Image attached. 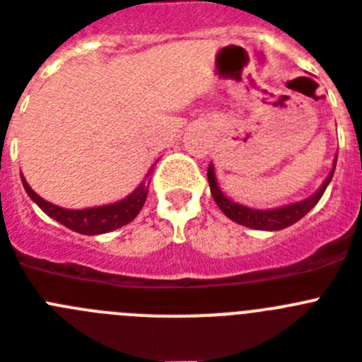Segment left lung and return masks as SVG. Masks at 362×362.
Masks as SVG:
<instances>
[{
  "mask_svg": "<svg viewBox=\"0 0 362 362\" xmlns=\"http://www.w3.org/2000/svg\"><path fill=\"white\" fill-rule=\"evenodd\" d=\"M335 165L337 160L333 162V169H331L329 176L324 180V184H322L320 189H318L315 195L302 200V202H296V204H289L276 209H252L247 208V206L233 202V200H230L228 197H224L223 191L218 189L217 180H215L214 165L208 167V182L209 189H211V195H214V200L217 202L218 208L223 209V214L226 215L228 218H232V221L243 224V226L256 228V230H284V228L291 226V224H294L296 221H300L303 215L309 214V211L317 206V202L322 199L324 191H326L327 184H329L331 178H333Z\"/></svg>",
  "mask_w": 362,
  "mask_h": 362,
  "instance_id": "left-lung-1",
  "label": "left lung"
}]
</instances>
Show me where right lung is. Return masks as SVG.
Returning <instances> with one entry per match:
<instances>
[{
  "mask_svg": "<svg viewBox=\"0 0 362 362\" xmlns=\"http://www.w3.org/2000/svg\"><path fill=\"white\" fill-rule=\"evenodd\" d=\"M21 182H23L27 195L40 206L44 214H47L54 221H59L60 224H64V226L73 230V232L84 233V235H97V233L112 232L115 228L129 224L139 214V209L144 208L148 193V186L145 182H141L134 193H130L127 199L119 200L115 204L88 209H66L51 204V202L42 199L40 195H36L35 191L31 189V186L25 182L23 175H21Z\"/></svg>",
  "mask_w": 362,
  "mask_h": 362,
  "instance_id": "add662e5",
  "label": "right lung"
}]
</instances>
